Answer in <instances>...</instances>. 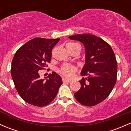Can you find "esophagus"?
Returning a JSON list of instances; mask_svg holds the SVG:
<instances>
[{"label":"esophagus","mask_w":131,"mask_h":131,"mask_svg":"<svg viewBox=\"0 0 131 131\" xmlns=\"http://www.w3.org/2000/svg\"><path fill=\"white\" fill-rule=\"evenodd\" d=\"M71 80H68L67 79H64V78H63V83H70L71 82Z\"/></svg>","instance_id":"obj_1"}]
</instances>
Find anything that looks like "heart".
<instances>
[{
    "label": "heart",
    "mask_w": 131,
    "mask_h": 131,
    "mask_svg": "<svg viewBox=\"0 0 131 131\" xmlns=\"http://www.w3.org/2000/svg\"><path fill=\"white\" fill-rule=\"evenodd\" d=\"M77 45L78 44L76 43H68L67 45V48L70 49L73 48ZM77 71V69L76 67L68 64H63L59 70V73L67 78L73 77L74 74L76 73Z\"/></svg>",
    "instance_id": "obj_1"
}]
</instances>
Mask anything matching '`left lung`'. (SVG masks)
Here are the masks:
<instances>
[{"label":"left lung","mask_w":131,"mask_h":131,"mask_svg":"<svg viewBox=\"0 0 131 131\" xmlns=\"http://www.w3.org/2000/svg\"><path fill=\"white\" fill-rule=\"evenodd\" d=\"M85 47V64L81 72L80 89L74 94L82 105L95 106L110 95L117 81V63L111 46L101 38L91 34L69 37Z\"/></svg>","instance_id":"obj_1"}]
</instances>
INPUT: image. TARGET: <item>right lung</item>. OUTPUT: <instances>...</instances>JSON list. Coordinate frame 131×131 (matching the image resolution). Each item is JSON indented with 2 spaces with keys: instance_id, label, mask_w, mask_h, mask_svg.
<instances>
[{
  "instance_id": "right-lung-1",
  "label": "right lung",
  "mask_w": 131,
  "mask_h": 131,
  "mask_svg": "<svg viewBox=\"0 0 131 131\" xmlns=\"http://www.w3.org/2000/svg\"><path fill=\"white\" fill-rule=\"evenodd\" d=\"M59 39L37 37L22 46L12 61L10 74L14 86L22 99L35 106L49 105L57 95L62 79L55 72L46 80L40 78L39 71L51 61L52 50Z\"/></svg>"
}]
</instances>
